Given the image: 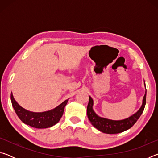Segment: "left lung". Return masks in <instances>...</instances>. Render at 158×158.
I'll use <instances>...</instances> for the list:
<instances>
[{
	"label": "left lung",
	"mask_w": 158,
	"mask_h": 158,
	"mask_svg": "<svg viewBox=\"0 0 158 158\" xmlns=\"http://www.w3.org/2000/svg\"><path fill=\"white\" fill-rule=\"evenodd\" d=\"M146 90L143 96V104L137 113L132 115L128 118L122 120V121H112L104 118L99 117L93 110V99L89 96V102L87 106V115L89 121L95 128H97L101 132L106 134H118L130 129L132 127L137 120L139 118L141 114L143 113L144 107L146 105Z\"/></svg>",
	"instance_id": "obj_1"
}]
</instances>
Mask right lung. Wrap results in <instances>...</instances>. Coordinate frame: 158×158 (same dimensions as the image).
Masks as SVG:
<instances>
[{
  "instance_id": "right-lung-1",
  "label": "right lung",
  "mask_w": 158,
  "mask_h": 158,
  "mask_svg": "<svg viewBox=\"0 0 158 158\" xmlns=\"http://www.w3.org/2000/svg\"><path fill=\"white\" fill-rule=\"evenodd\" d=\"M11 101L13 108L21 121L31 127L41 129L52 127L60 121L63 114L64 108L68 103V100L64 101L56 108L42 113H35L21 107L15 100L12 93Z\"/></svg>"
}]
</instances>
